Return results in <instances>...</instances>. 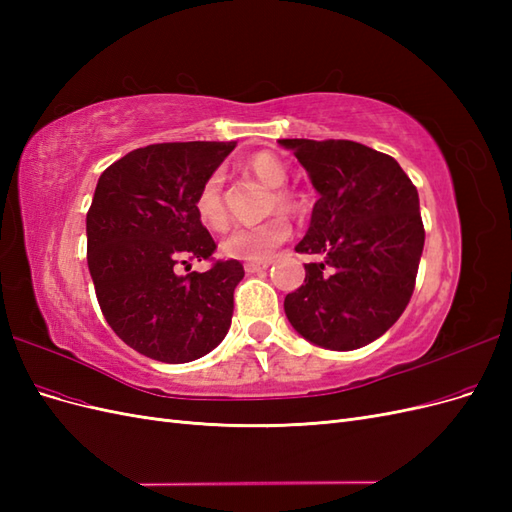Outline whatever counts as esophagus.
<instances>
[{
  "label": "esophagus",
  "instance_id": "1",
  "mask_svg": "<svg viewBox=\"0 0 512 512\" xmlns=\"http://www.w3.org/2000/svg\"><path fill=\"white\" fill-rule=\"evenodd\" d=\"M271 267V262H247V265H245V273H260V271H267Z\"/></svg>",
  "mask_w": 512,
  "mask_h": 512
}]
</instances>
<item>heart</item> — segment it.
<instances>
[{"instance_id":"obj_1","label":"heart","mask_w":512,"mask_h":512,"mask_svg":"<svg viewBox=\"0 0 512 512\" xmlns=\"http://www.w3.org/2000/svg\"><path fill=\"white\" fill-rule=\"evenodd\" d=\"M252 173L262 181L267 183L269 188H275L273 200H271V211L277 209L282 213L290 215H299L305 205L303 200L294 194L292 190L284 188L288 181V168L286 164L273 156L269 151H260L256 156L250 158L247 162ZM222 185L224 177L220 170L211 173L196 192L194 198V207L198 220L203 222L209 230H224L228 224V213L224 207V198H222ZM290 224L282 215H275V218L260 222L256 226H243L232 230L230 235L222 241L220 250L224 256L243 260V262H265L271 258V254L280 247L284 241L290 237Z\"/></svg>"}]
</instances>
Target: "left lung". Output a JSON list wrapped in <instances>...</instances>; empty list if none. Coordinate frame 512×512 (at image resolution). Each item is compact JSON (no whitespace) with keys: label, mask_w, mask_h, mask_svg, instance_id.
<instances>
[{"label":"left lung","mask_w":512,"mask_h":512,"mask_svg":"<svg viewBox=\"0 0 512 512\" xmlns=\"http://www.w3.org/2000/svg\"><path fill=\"white\" fill-rule=\"evenodd\" d=\"M312 179L316 200L297 252L320 254L284 312L307 342L356 350L389 331L412 297L425 228L418 192L386 153L354 141L280 138Z\"/></svg>","instance_id":"left-lung-1"}]
</instances>
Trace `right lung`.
Wrapping results in <instances>:
<instances>
[{
	"label": "right lung",
	"instance_id": "1",
	"mask_svg": "<svg viewBox=\"0 0 512 512\" xmlns=\"http://www.w3.org/2000/svg\"><path fill=\"white\" fill-rule=\"evenodd\" d=\"M235 143H160L134 149L98 179L87 211V265L102 314L119 339L153 361L190 363L226 337L239 260L198 273L215 241L194 198Z\"/></svg>",
	"mask_w": 512,
	"mask_h": 512
}]
</instances>
